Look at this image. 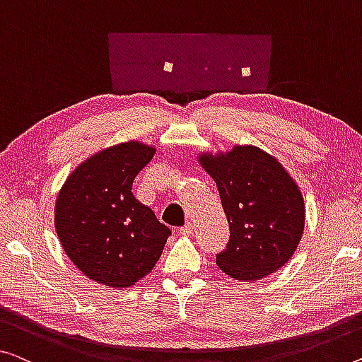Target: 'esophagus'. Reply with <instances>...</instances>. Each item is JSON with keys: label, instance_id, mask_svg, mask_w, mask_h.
Listing matches in <instances>:
<instances>
[{"label": "esophagus", "instance_id": "34e87169", "mask_svg": "<svg viewBox=\"0 0 362 362\" xmlns=\"http://www.w3.org/2000/svg\"><path fill=\"white\" fill-rule=\"evenodd\" d=\"M194 231H196V226H194V223H191V221H189V223H186L182 228H180V235H182V236H191V235H194Z\"/></svg>", "mask_w": 362, "mask_h": 362}]
</instances>
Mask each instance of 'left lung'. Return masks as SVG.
<instances>
[{
	"instance_id": "8db88e82",
	"label": "left lung",
	"mask_w": 362,
	"mask_h": 362,
	"mask_svg": "<svg viewBox=\"0 0 362 362\" xmlns=\"http://www.w3.org/2000/svg\"><path fill=\"white\" fill-rule=\"evenodd\" d=\"M218 187L230 241L216 264L226 275L255 281L281 269L304 230V199L281 163L264 150L236 146L199 157Z\"/></svg>"
}]
</instances>
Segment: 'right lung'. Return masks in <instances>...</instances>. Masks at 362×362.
<instances>
[{
  "label": "right lung",
  "instance_id": "add662e5",
  "mask_svg": "<svg viewBox=\"0 0 362 362\" xmlns=\"http://www.w3.org/2000/svg\"><path fill=\"white\" fill-rule=\"evenodd\" d=\"M155 148L126 142L105 148L72 171L54 207L61 246L82 274L127 288L150 274L170 228L132 194V182Z\"/></svg>",
  "mask_w": 362,
  "mask_h": 362
}]
</instances>
